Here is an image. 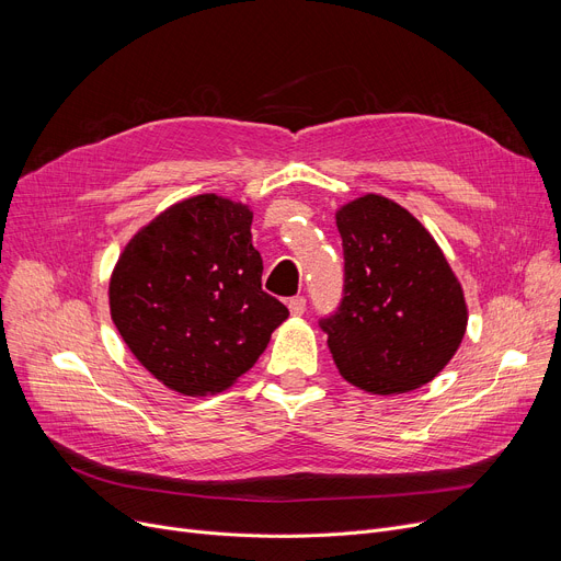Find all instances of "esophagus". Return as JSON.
Instances as JSON below:
<instances>
[{"label": "esophagus", "mask_w": 561, "mask_h": 561, "mask_svg": "<svg viewBox=\"0 0 561 561\" xmlns=\"http://www.w3.org/2000/svg\"><path fill=\"white\" fill-rule=\"evenodd\" d=\"M288 309H290V316H302L305 309H307V300L302 296H296L288 300Z\"/></svg>", "instance_id": "1"}]
</instances>
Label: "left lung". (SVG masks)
I'll use <instances>...</instances> for the list:
<instances>
[{
	"instance_id": "left-lung-1",
	"label": "left lung",
	"mask_w": 561,
	"mask_h": 561,
	"mask_svg": "<svg viewBox=\"0 0 561 561\" xmlns=\"http://www.w3.org/2000/svg\"><path fill=\"white\" fill-rule=\"evenodd\" d=\"M343 239V302L320 322L332 359L373 396L421 389L448 366L468 325L463 288L432 233L385 195L336 211Z\"/></svg>"
}]
</instances>
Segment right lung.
<instances>
[{
	"label": "right lung",
	"mask_w": 561,
	"mask_h": 561,
	"mask_svg": "<svg viewBox=\"0 0 561 561\" xmlns=\"http://www.w3.org/2000/svg\"><path fill=\"white\" fill-rule=\"evenodd\" d=\"M252 209L204 193L168 206L117 256L108 307L138 364L182 396H214L248 373L288 318L261 288Z\"/></svg>",
	"instance_id": "add662e5"
}]
</instances>
